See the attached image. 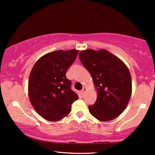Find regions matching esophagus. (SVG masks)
Masks as SVG:
<instances>
[{
	"mask_svg": "<svg viewBox=\"0 0 155 155\" xmlns=\"http://www.w3.org/2000/svg\"><path fill=\"white\" fill-rule=\"evenodd\" d=\"M85 90H86L85 87H83V88H82V91H81L82 94H84V92H85Z\"/></svg>",
	"mask_w": 155,
	"mask_h": 155,
	"instance_id": "34e87169",
	"label": "esophagus"
}]
</instances>
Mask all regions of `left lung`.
Returning <instances> with one entry per match:
<instances>
[{
	"mask_svg": "<svg viewBox=\"0 0 155 155\" xmlns=\"http://www.w3.org/2000/svg\"><path fill=\"white\" fill-rule=\"evenodd\" d=\"M82 64L90 72L97 90V98L89 106L99 120L118 117L128 105L132 92L130 73L126 65L107 50L87 49L79 54Z\"/></svg>",
	"mask_w": 155,
	"mask_h": 155,
	"instance_id": "1",
	"label": "left lung"
}]
</instances>
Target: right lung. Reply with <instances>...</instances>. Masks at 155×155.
Returning a JSON list of instances; mask_svg holds the SVG:
<instances>
[{"label": "right lung", "instance_id": "add662e5", "mask_svg": "<svg viewBox=\"0 0 155 155\" xmlns=\"http://www.w3.org/2000/svg\"><path fill=\"white\" fill-rule=\"evenodd\" d=\"M79 51L58 50L44 55L31 69L28 82L29 100L46 120L56 121L69 114L78 96L65 74Z\"/></svg>", "mask_w": 155, "mask_h": 155}]
</instances>
